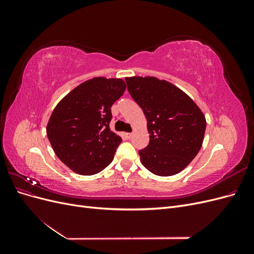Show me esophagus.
<instances>
[{"instance_id":"34e87169","label":"esophagus","mask_w":254,"mask_h":254,"mask_svg":"<svg viewBox=\"0 0 254 254\" xmlns=\"http://www.w3.org/2000/svg\"><path fill=\"white\" fill-rule=\"evenodd\" d=\"M126 136L128 137V139H130V137L132 136V133H126Z\"/></svg>"}]
</instances>
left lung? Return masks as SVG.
Wrapping results in <instances>:
<instances>
[{"label": "left lung", "instance_id": "1", "mask_svg": "<svg viewBox=\"0 0 254 254\" xmlns=\"http://www.w3.org/2000/svg\"><path fill=\"white\" fill-rule=\"evenodd\" d=\"M127 89L147 120L149 143L139 150L141 163L158 176L183 171L200 150L206 122L182 90L156 77H127Z\"/></svg>", "mask_w": 254, "mask_h": 254}]
</instances>
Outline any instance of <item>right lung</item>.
Listing matches in <instances>:
<instances>
[{"label": "right lung", "mask_w": 254, "mask_h": 254, "mask_svg": "<svg viewBox=\"0 0 254 254\" xmlns=\"http://www.w3.org/2000/svg\"><path fill=\"white\" fill-rule=\"evenodd\" d=\"M125 89L121 78L94 77L73 89L54 109L47 126L49 141L76 174L94 175L112 162L122 137L110 130L111 107Z\"/></svg>", "instance_id": "right-lung-1"}]
</instances>
